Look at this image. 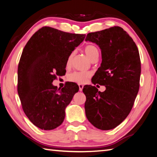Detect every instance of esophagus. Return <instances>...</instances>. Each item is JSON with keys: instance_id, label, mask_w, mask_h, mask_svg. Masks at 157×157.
<instances>
[{"instance_id": "1", "label": "esophagus", "mask_w": 157, "mask_h": 157, "mask_svg": "<svg viewBox=\"0 0 157 157\" xmlns=\"http://www.w3.org/2000/svg\"><path fill=\"white\" fill-rule=\"evenodd\" d=\"M78 86H79V91H82L83 86L82 84H79Z\"/></svg>"}]
</instances>
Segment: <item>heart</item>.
<instances>
[{
  "label": "heart",
  "instance_id": "b5f03b06",
  "mask_svg": "<svg viewBox=\"0 0 157 157\" xmlns=\"http://www.w3.org/2000/svg\"><path fill=\"white\" fill-rule=\"evenodd\" d=\"M84 52L91 61H93L94 59H98V56H99V51H98L96 46L93 45H86L84 48ZM74 56V53L72 52L68 56L66 62V65L67 66L70 65ZM91 75H92V74L89 71H75L70 74L69 79L71 82L82 84V83H85L87 82L88 79L91 77Z\"/></svg>",
  "mask_w": 157,
  "mask_h": 157
}]
</instances>
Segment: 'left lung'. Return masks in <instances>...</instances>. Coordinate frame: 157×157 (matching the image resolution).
<instances>
[{
  "mask_svg": "<svg viewBox=\"0 0 157 157\" xmlns=\"http://www.w3.org/2000/svg\"><path fill=\"white\" fill-rule=\"evenodd\" d=\"M86 41L95 43L101 53V65L92 82L105 86L103 92L95 86L83 87L86 117L96 128L111 130L128 116L136 99L141 73L139 52L132 37L117 26L90 33Z\"/></svg>",
  "mask_w": 157,
  "mask_h": 157,
  "instance_id": "left-lung-1",
  "label": "left lung"
}]
</instances>
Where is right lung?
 <instances>
[{
    "instance_id": "right-lung-1",
    "label": "right lung",
    "mask_w": 157,
    "mask_h": 157,
    "mask_svg": "<svg viewBox=\"0 0 157 157\" xmlns=\"http://www.w3.org/2000/svg\"><path fill=\"white\" fill-rule=\"evenodd\" d=\"M85 37L43 27L25 46L18 66L17 91L25 114L38 128L53 130L63 122L65 108L79 86L72 82L57 89L52 82L65 74L68 56Z\"/></svg>"
}]
</instances>
